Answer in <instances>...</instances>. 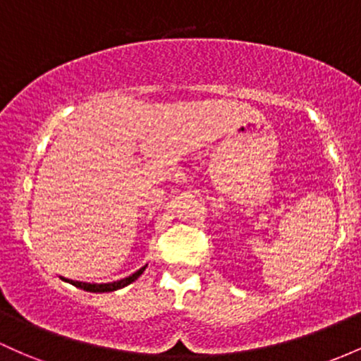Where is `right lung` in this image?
<instances>
[{
  "label": "right lung",
  "instance_id": "add662e5",
  "mask_svg": "<svg viewBox=\"0 0 361 361\" xmlns=\"http://www.w3.org/2000/svg\"><path fill=\"white\" fill-rule=\"evenodd\" d=\"M145 267H147V265H144V267H142V269H138V271L133 272L132 276L125 277V279H120V281H113V283L97 284V283H82V281H71V279H65V277H61V279L66 281V283L73 284V286L80 288V290H84V291H90V293H108V291H116V290H121V288L128 286L130 283H133V281L138 279V277L142 276V272L145 271Z\"/></svg>",
  "mask_w": 361,
  "mask_h": 361
}]
</instances>
